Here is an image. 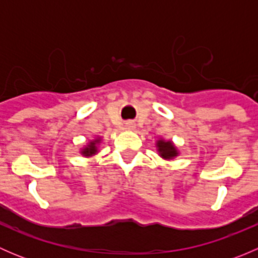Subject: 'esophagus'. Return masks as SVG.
<instances>
[{"instance_id":"1","label":"esophagus","mask_w":258,"mask_h":258,"mask_svg":"<svg viewBox=\"0 0 258 258\" xmlns=\"http://www.w3.org/2000/svg\"><path fill=\"white\" fill-rule=\"evenodd\" d=\"M126 128L127 130H134L135 128V123H134V122H131V121L126 122Z\"/></svg>"}]
</instances>
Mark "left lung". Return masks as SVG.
<instances>
[{"instance_id": "obj_1", "label": "left lung", "mask_w": 258, "mask_h": 258, "mask_svg": "<svg viewBox=\"0 0 258 258\" xmlns=\"http://www.w3.org/2000/svg\"><path fill=\"white\" fill-rule=\"evenodd\" d=\"M157 147H158V152H160V155L162 156L163 158H167V160L176 157V156L178 155L176 147L172 145V142L170 141L166 142L163 141V140H160V141H157Z\"/></svg>"}]
</instances>
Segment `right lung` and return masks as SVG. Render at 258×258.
Here are the masks:
<instances>
[{"instance_id": "add662e5", "label": "right lung", "mask_w": 258, "mask_h": 258, "mask_svg": "<svg viewBox=\"0 0 258 258\" xmlns=\"http://www.w3.org/2000/svg\"><path fill=\"white\" fill-rule=\"evenodd\" d=\"M98 142H100V140H95V141H92L90 145H88V147L83 148V151H82L83 155L85 156L95 155V153L97 152V147H96V145H97Z\"/></svg>"}]
</instances>
